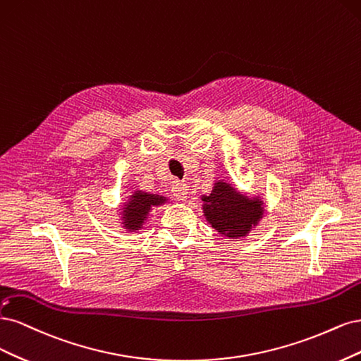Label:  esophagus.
<instances>
[{"label": "esophagus", "instance_id": "1", "mask_svg": "<svg viewBox=\"0 0 361 361\" xmlns=\"http://www.w3.org/2000/svg\"><path fill=\"white\" fill-rule=\"evenodd\" d=\"M188 190H189V188H188V184H185L184 181H173V184H172V193H173V196L177 197L178 201H184L185 197H188Z\"/></svg>", "mask_w": 361, "mask_h": 361}]
</instances>
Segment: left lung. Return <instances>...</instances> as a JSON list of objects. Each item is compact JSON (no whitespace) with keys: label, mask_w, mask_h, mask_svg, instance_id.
I'll return each instance as SVG.
<instances>
[{"label":"left lung","mask_w":361,"mask_h":361,"mask_svg":"<svg viewBox=\"0 0 361 361\" xmlns=\"http://www.w3.org/2000/svg\"><path fill=\"white\" fill-rule=\"evenodd\" d=\"M204 216L217 232L228 238L247 237L264 216V202L235 190L226 181H216L210 195H204Z\"/></svg>","instance_id":"1"}]
</instances>
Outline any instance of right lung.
<instances>
[{
    "instance_id": "1",
    "label": "right lung",
    "mask_w": 361,
    "mask_h": 361,
    "mask_svg": "<svg viewBox=\"0 0 361 361\" xmlns=\"http://www.w3.org/2000/svg\"><path fill=\"white\" fill-rule=\"evenodd\" d=\"M168 200L161 195L147 193L142 190H136L130 196V200L127 201L123 207V226L129 232L139 231L145 224L148 217V213L151 207H157L165 204Z\"/></svg>"
}]
</instances>
